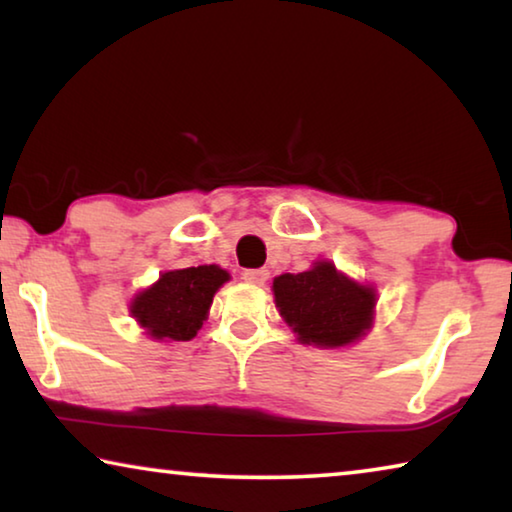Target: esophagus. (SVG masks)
I'll use <instances>...</instances> for the list:
<instances>
[{
  "mask_svg": "<svg viewBox=\"0 0 512 512\" xmlns=\"http://www.w3.org/2000/svg\"><path fill=\"white\" fill-rule=\"evenodd\" d=\"M241 280L248 284H255V287H262V284L268 280V271H264V268H246V271L241 273Z\"/></svg>",
  "mask_w": 512,
  "mask_h": 512,
  "instance_id": "obj_1",
  "label": "esophagus"
}]
</instances>
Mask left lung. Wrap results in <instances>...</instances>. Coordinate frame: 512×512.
<instances>
[{"instance_id": "1", "label": "left lung", "mask_w": 512, "mask_h": 512, "mask_svg": "<svg viewBox=\"0 0 512 512\" xmlns=\"http://www.w3.org/2000/svg\"><path fill=\"white\" fill-rule=\"evenodd\" d=\"M273 293L282 318L302 343L341 348L357 341L372 323L375 289L348 280L329 262L275 277Z\"/></svg>"}]
</instances>
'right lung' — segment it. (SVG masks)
I'll list each match as a JSON object with an SVG mask.
<instances>
[{
	"label": "right lung",
	"instance_id": "obj_1",
	"mask_svg": "<svg viewBox=\"0 0 512 512\" xmlns=\"http://www.w3.org/2000/svg\"><path fill=\"white\" fill-rule=\"evenodd\" d=\"M230 275L219 266H189L162 273L133 300L131 314L153 339L189 341L203 327L214 293Z\"/></svg>",
	"mask_w": 512,
	"mask_h": 512
}]
</instances>
